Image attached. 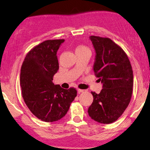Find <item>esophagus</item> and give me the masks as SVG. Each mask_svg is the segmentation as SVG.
<instances>
[{
	"mask_svg": "<svg viewBox=\"0 0 150 150\" xmlns=\"http://www.w3.org/2000/svg\"><path fill=\"white\" fill-rule=\"evenodd\" d=\"M85 91L84 90H82V89H79V88H78V93H81V92H84Z\"/></svg>",
	"mask_w": 150,
	"mask_h": 150,
	"instance_id": "esophagus-1",
	"label": "esophagus"
}]
</instances>
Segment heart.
Returning a JSON list of instances; mask_svg holds the SVG:
<instances>
[{"label": "heart", "instance_id": "1", "mask_svg": "<svg viewBox=\"0 0 150 150\" xmlns=\"http://www.w3.org/2000/svg\"><path fill=\"white\" fill-rule=\"evenodd\" d=\"M88 50L87 47H86L84 46H80L76 49V50Z\"/></svg>", "mask_w": 150, "mask_h": 150}]
</instances>
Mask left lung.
Wrapping results in <instances>:
<instances>
[{
	"mask_svg": "<svg viewBox=\"0 0 150 150\" xmlns=\"http://www.w3.org/2000/svg\"><path fill=\"white\" fill-rule=\"evenodd\" d=\"M96 50L95 76L103 84L100 94L94 97L88 108L92 120L111 124L119 118L128 106L133 91V70L126 52L109 38L91 36Z\"/></svg>",
	"mask_w": 150,
	"mask_h": 150,
	"instance_id": "1",
	"label": "left lung"
}]
</instances>
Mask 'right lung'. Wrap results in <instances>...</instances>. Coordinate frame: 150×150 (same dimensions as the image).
I'll return each instance as SVG.
<instances>
[{
  "label": "right lung",
  "instance_id": "add662e5",
  "mask_svg": "<svg viewBox=\"0 0 150 150\" xmlns=\"http://www.w3.org/2000/svg\"><path fill=\"white\" fill-rule=\"evenodd\" d=\"M64 39L48 40L29 51L21 66L20 82L27 107L42 121L60 120L69 110L77 91L64 89L52 82L59 68L56 53Z\"/></svg>",
  "mask_w": 150,
  "mask_h": 150
}]
</instances>
